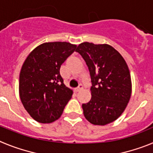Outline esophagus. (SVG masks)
Returning a JSON list of instances; mask_svg holds the SVG:
<instances>
[{
    "label": "esophagus",
    "mask_w": 153,
    "mask_h": 153,
    "mask_svg": "<svg viewBox=\"0 0 153 153\" xmlns=\"http://www.w3.org/2000/svg\"><path fill=\"white\" fill-rule=\"evenodd\" d=\"M83 88V86L82 84H79V86H77V87H76V88L75 89V91L76 92H79V91H80L81 90H82V89Z\"/></svg>",
    "instance_id": "obj_1"
}]
</instances>
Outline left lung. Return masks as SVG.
I'll use <instances>...</instances> for the list:
<instances>
[{
    "label": "left lung",
    "mask_w": 153,
    "mask_h": 153,
    "mask_svg": "<svg viewBox=\"0 0 153 153\" xmlns=\"http://www.w3.org/2000/svg\"><path fill=\"white\" fill-rule=\"evenodd\" d=\"M76 51L86 62L91 77V100L82 105L85 118L93 125L113 122L123 113L132 93L125 60L108 44L84 42Z\"/></svg>",
    "instance_id": "left-lung-1"
}]
</instances>
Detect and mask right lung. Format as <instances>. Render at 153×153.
<instances>
[{
    "label": "right lung",
    "mask_w": 153,
    "mask_h": 153,
    "mask_svg": "<svg viewBox=\"0 0 153 153\" xmlns=\"http://www.w3.org/2000/svg\"><path fill=\"white\" fill-rule=\"evenodd\" d=\"M76 45L50 42L36 47L24 61L19 78V94L30 117L41 123L60 118L73 95L60 74L62 63Z\"/></svg>",
    "instance_id": "add662e5"
}]
</instances>
